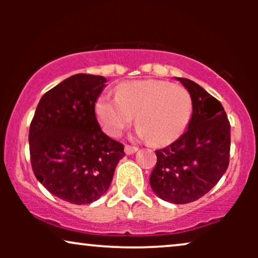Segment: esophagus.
<instances>
[{
    "label": "esophagus",
    "mask_w": 258,
    "mask_h": 258,
    "mask_svg": "<svg viewBox=\"0 0 258 258\" xmlns=\"http://www.w3.org/2000/svg\"><path fill=\"white\" fill-rule=\"evenodd\" d=\"M138 150L137 147L132 146H125V154L126 155H131V154H135Z\"/></svg>",
    "instance_id": "obj_1"
}]
</instances>
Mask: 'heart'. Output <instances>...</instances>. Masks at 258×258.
<instances>
[{
    "mask_svg": "<svg viewBox=\"0 0 258 258\" xmlns=\"http://www.w3.org/2000/svg\"><path fill=\"white\" fill-rule=\"evenodd\" d=\"M193 103L184 87L161 80H137L117 86L116 97L102 94L96 102L98 121L111 137H117L136 116L139 138L166 146L185 131Z\"/></svg>",
    "mask_w": 258,
    "mask_h": 258,
    "instance_id": "obj_1",
    "label": "heart"
}]
</instances>
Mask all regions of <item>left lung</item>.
<instances>
[{"mask_svg":"<svg viewBox=\"0 0 258 258\" xmlns=\"http://www.w3.org/2000/svg\"><path fill=\"white\" fill-rule=\"evenodd\" d=\"M191 97L188 128L172 144L156 150L150 186L160 199L188 204L209 193L229 164L230 125L223 106L194 81L176 78Z\"/></svg>","mask_w":258,"mask_h":258,"instance_id":"8db88e82","label":"left lung"}]
</instances>
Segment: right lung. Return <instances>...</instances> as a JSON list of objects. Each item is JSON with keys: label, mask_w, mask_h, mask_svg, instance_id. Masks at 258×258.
Masks as SVG:
<instances>
[{"label": "right lung", "mask_w": 258, "mask_h": 258, "mask_svg": "<svg viewBox=\"0 0 258 258\" xmlns=\"http://www.w3.org/2000/svg\"><path fill=\"white\" fill-rule=\"evenodd\" d=\"M106 79L76 74L44 93L29 131L31 166L49 193L82 205L110 186L123 146L100 130L94 105Z\"/></svg>", "instance_id": "right-lung-1"}]
</instances>
